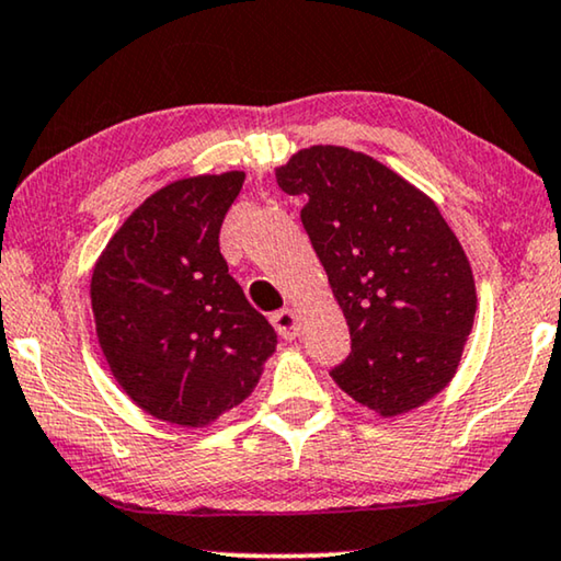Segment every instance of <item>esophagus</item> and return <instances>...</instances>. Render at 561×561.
Listing matches in <instances>:
<instances>
[{"label":"esophagus","instance_id":"1","mask_svg":"<svg viewBox=\"0 0 561 561\" xmlns=\"http://www.w3.org/2000/svg\"><path fill=\"white\" fill-rule=\"evenodd\" d=\"M272 325L277 328V333L284 337V341H295L299 335V322H297V312L295 310H279L272 314Z\"/></svg>","mask_w":561,"mask_h":561}]
</instances>
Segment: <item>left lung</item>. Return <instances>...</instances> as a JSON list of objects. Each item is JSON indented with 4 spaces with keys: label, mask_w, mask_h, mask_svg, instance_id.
Segmentation results:
<instances>
[{
    "label": "left lung",
    "mask_w": 561,
    "mask_h": 561,
    "mask_svg": "<svg viewBox=\"0 0 561 561\" xmlns=\"http://www.w3.org/2000/svg\"><path fill=\"white\" fill-rule=\"evenodd\" d=\"M351 330L333 381L381 416L427 404L453 381L476 320L468 256L420 187L348 147L299 149L277 168Z\"/></svg>",
    "instance_id": "obj_1"
}]
</instances>
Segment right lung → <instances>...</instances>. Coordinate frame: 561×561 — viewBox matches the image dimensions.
<instances>
[{"label": "right lung", "instance_id": "1", "mask_svg": "<svg viewBox=\"0 0 561 561\" xmlns=\"http://www.w3.org/2000/svg\"><path fill=\"white\" fill-rule=\"evenodd\" d=\"M243 172L160 187L91 274L99 345L122 391L175 427H208L256 389L277 333L228 274L220 224Z\"/></svg>", "mask_w": 561, "mask_h": 561}]
</instances>
